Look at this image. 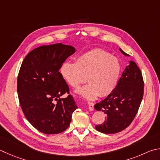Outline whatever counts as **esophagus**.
<instances>
[{
    "instance_id": "1",
    "label": "esophagus",
    "mask_w": 160,
    "mask_h": 160,
    "mask_svg": "<svg viewBox=\"0 0 160 160\" xmlns=\"http://www.w3.org/2000/svg\"><path fill=\"white\" fill-rule=\"evenodd\" d=\"M94 104L92 102H90V101H88V106H89V110L90 111H92V110H94Z\"/></svg>"
}]
</instances>
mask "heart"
<instances>
[{"mask_svg":"<svg viewBox=\"0 0 160 160\" xmlns=\"http://www.w3.org/2000/svg\"><path fill=\"white\" fill-rule=\"evenodd\" d=\"M122 66L119 60L102 50H93L78 57L75 62H65L60 72L69 85L76 88L89 84L76 92L88 99L104 97L114 91L120 79ZM86 79H85V78Z\"/></svg>","mask_w":160,"mask_h":160,"instance_id":"obj_1","label":"heart"}]
</instances>
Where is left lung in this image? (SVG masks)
I'll return each instance as SVG.
<instances>
[{"instance_id": "1", "label": "left lung", "mask_w": 160, "mask_h": 160, "mask_svg": "<svg viewBox=\"0 0 160 160\" xmlns=\"http://www.w3.org/2000/svg\"><path fill=\"white\" fill-rule=\"evenodd\" d=\"M120 50L125 56H129ZM143 88L141 71L134 62L130 61L114 91L94 105L96 110L104 112L107 116L103 124L95 126L96 129L104 133H115L128 127L140 107Z\"/></svg>"}]
</instances>
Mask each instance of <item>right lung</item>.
I'll list each match as a JSON object with an SVG mask.
<instances>
[{
	"instance_id": "right-lung-1",
	"label": "right lung",
	"mask_w": 160,
	"mask_h": 160,
	"mask_svg": "<svg viewBox=\"0 0 160 160\" xmlns=\"http://www.w3.org/2000/svg\"><path fill=\"white\" fill-rule=\"evenodd\" d=\"M71 45L57 43L42 45L28 53L17 77L20 106L27 120L45 134L59 133L70 125L78 106L69 94L67 83L59 71L63 63L74 53Z\"/></svg>"
}]
</instances>
